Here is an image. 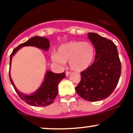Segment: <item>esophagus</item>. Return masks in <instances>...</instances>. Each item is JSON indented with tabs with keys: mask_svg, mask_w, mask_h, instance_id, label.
<instances>
[{
	"mask_svg": "<svg viewBox=\"0 0 133 133\" xmlns=\"http://www.w3.org/2000/svg\"><path fill=\"white\" fill-rule=\"evenodd\" d=\"M69 74H71V72H69V71H65V75H66L67 76H69Z\"/></svg>",
	"mask_w": 133,
	"mask_h": 133,
	"instance_id": "34e87169",
	"label": "esophagus"
}]
</instances>
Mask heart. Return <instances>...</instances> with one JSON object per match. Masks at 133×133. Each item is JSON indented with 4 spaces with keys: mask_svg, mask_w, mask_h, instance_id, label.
Here are the masks:
<instances>
[{
    "mask_svg": "<svg viewBox=\"0 0 133 133\" xmlns=\"http://www.w3.org/2000/svg\"><path fill=\"white\" fill-rule=\"evenodd\" d=\"M95 56V48L91 43L71 41L61 45L57 54L54 53L52 58L54 61L60 64L69 61L72 69L82 71L92 64Z\"/></svg>",
    "mask_w": 133,
    "mask_h": 133,
    "instance_id": "b5f03b06",
    "label": "heart"
}]
</instances>
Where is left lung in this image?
Listing matches in <instances>:
<instances>
[{
    "label": "left lung",
    "instance_id": "left-lung-1",
    "mask_svg": "<svg viewBox=\"0 0 133 133\" xmlns=\"http://www.w3.org/2000/svg\"><path fill=\"white\" fill-rule=\"evenodd\" d=\"M95 47L94 61L81 72V79L76 91L84 99L101 101L110 96L116 88L121 72L117 47L112 41L96 33L88 34Z\"/></svg>",
    "mask_w": 133,
    "mask_h": 133
}]
</instances>
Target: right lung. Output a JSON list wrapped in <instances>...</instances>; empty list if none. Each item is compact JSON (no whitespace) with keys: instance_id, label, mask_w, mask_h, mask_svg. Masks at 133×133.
<instances>
[{"instance_id":"obj_1","label":"right lung","mask_w":133,"mask_h":133,"mask_svg":"<svg viewBox=\"0 0 133 133\" xmlns=\"http://www.w3.org/2000/svg\"><path fill=\"white\" fill-rule=\"evenodd\" d=\"M24 46H34L42 49L44 51H47L50 47V44L49 39L47 38L34 36L30 38L24 43L20 44L19 46L13 50L12 52L10 54V69L12 56L17 52L18 50ZM64 72L60 74H55L52 71H47L45 76V79L42 85L37 91L30 95H26L19 92L16 89V86L14 84L12 80L11 79L10 71L9 72V74L10 82L20 98L28 104L33 106L40 107L48 106L53 103L58 94V84L61 81L62 79H63L66 76Z\"/></svg>"}]
</instances>
